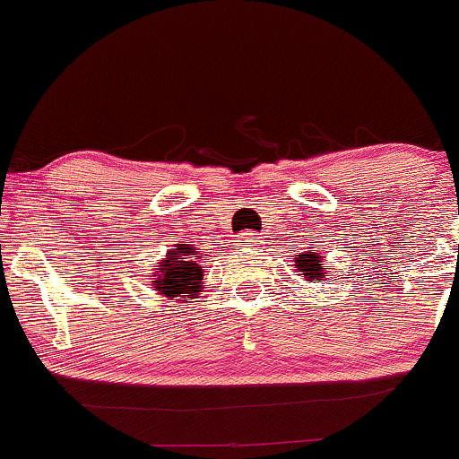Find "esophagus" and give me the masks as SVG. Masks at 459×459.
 Masks as SVG:
<instances>
[{"instance_id": "esophagus-1", "label": "esophagus", "mask_w": 459, "mask_h": 459, "mask_svg": "<svg viewBox=\"0 0 459 459\" xmlns=\"http://www.w3.org/2000/svg\"><path fill=\"white\" fill-rule=\"evenodd\" d=\"M241 241H246V244H255L253 233H244V235H241Z\"/></svg>"}]
</instances>
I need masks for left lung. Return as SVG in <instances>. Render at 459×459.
Masks as SVG:
<instances>
[{"mask_svg":"<svg viewBox=\"0 0 459 459\" xmlns=\"http://www.w3.org/2000/svg\"><path fill=\"white\" fill-rule=\"evenodd\" d=\"M296 264V272H303L305 281H311V283H322V281L326 279V265L322 264V255L320 253H311V250H307V253H299L294 259Z\"/></svg>","mask_w":459,"mask_h":459,"instance_id":"8db88e82","label":"left lung"}]
</instances>
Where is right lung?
Listing matches in <instances>:
<instances>
[{"label":"right lung","instance_id":"right-lung-1","mask_svg":"<svg viewBox=\"0 0 459 459\" xmlns=\"http://www.w3.org/2000/svg\"><path fill=\"white\" fill-rule=\"evenodd\" d=\"M206 255H200L194 246L189 244H176L168 255L154 265L152 287L160 296L168 299H178V296H187L194 299L198 291H203V261Z\"/></svg>","mask_w":459,"mask_h":459}]
</instances>
